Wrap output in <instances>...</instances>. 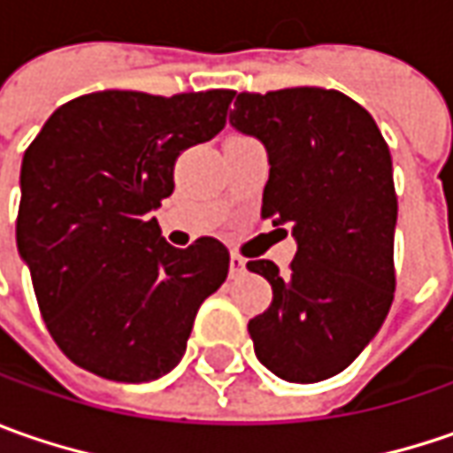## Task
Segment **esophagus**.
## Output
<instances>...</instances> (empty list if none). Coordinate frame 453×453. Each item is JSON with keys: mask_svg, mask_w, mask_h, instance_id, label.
<instances>
[{"mask_svg": "<svg viewBox=\"0 0 453 453\" xmlns=\"http://www.w3.org/2000/svg\"><path fill=\"white\" fill-rule=\"evenodd\" d=\"M244 272H247V262L239 254H232V259H229V274L232 277H242Z\"/></svg>", "mask_w": 453, "mask_h": 453, "instance_id": "esophagus-1", "label": "esophagus"}]
</instances>
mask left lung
Instances as JSON below:
<instances>
[{"label":"left lung","instance_id":"left-lung-1","mask_svg":"<svg viewBox=\"0 0 453 453\" xmlns=\"http://www.w3.org/2000/svg\"><path fill=\"white\" fill-rule=\"evenodd\" d=\"M229 123L267 150L262 217L297 242L285 277L270 259L247 265L272 285L250 320L254 353L282 380L318 383L345 371L391 310V150L365 108L325 88L239 93Z\"/></svg>","mask_w":453,"mask_h":453}]
</instances>
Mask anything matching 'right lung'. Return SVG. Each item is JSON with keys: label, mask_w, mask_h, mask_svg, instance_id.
Listing matches in <instances>:
<instances>
[{"label": "right lung", "mask_w": 453, "mask_h": 453, "mask_svg": "<svg viewBox=\"0 0 453 453\" xmlns=\"http://www.w3.org/2000/svg\"><path fill=\"white\" fill-rule=\"evenodd\" d=\"M232 97L100 90L60 105L25 150L17 250L80 368L143 383L179 365L229 252L214 236L171 247L150 211L173 194L179 153L224 128Z\"/></svg>", "instance_id": "1"}]
</instances>
